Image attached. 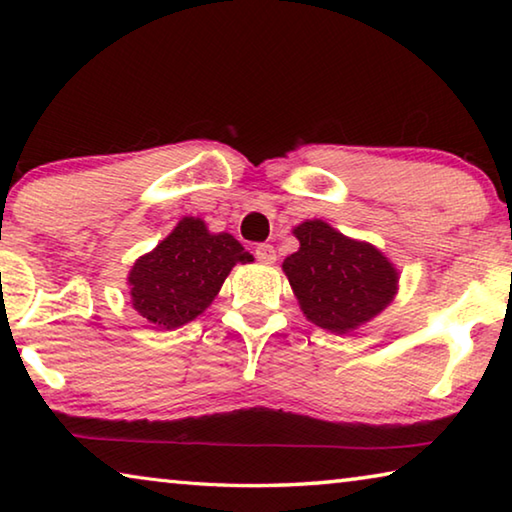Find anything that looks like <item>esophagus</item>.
<instances>
[{
  "label": "esophagus",
  "instance_id": "esophagus-1",
  "mask_svg": "<svg viewBox=\"0 0 512 512\" xmlns=\"http://www.w3.org/2000/svg\"><path fill=\"white\" fill-rule=\"evenodd\" d=\"M255 257H257V262H262V264H273L275 262V248L271 246V244H259L257 248H255Z\"/></svg>",
  "mask_w": 512,
  "mask_h": 512
}]
</instances>
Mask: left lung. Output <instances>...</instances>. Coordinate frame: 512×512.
<instances>
[{
	"instance_id": "left-lung-1",
	"label": "left lung",
	"mask_w": 512,
	"mask_h": 512,
	"mask_svg": "<svg viewBox=\"0 0 512 512\" xmlns=\"http://www.w3.org/2000/svg\"><path fill=\"white\" fill-rule=\"evenodd\" d=\"M300 248L282 262L293 296L311 323L348 334L391 305L400 271L377 246L345 237L320 219L293 228Z\"/></svg>"
}]
</instances>
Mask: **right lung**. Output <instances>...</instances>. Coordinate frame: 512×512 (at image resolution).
Segmentation results:
<instances>
[{"label":"right lung","instance_id":"1","mask_svg":"<svg viewBox=\"0 0 512 512\" xmlns=\"http://www.w3.org/2000/svg\"><path fill=\"white\" fill-rule=\"evenodd\" d=\"M250 262L253 255L228 232H210L198 216H183L128 271L133 309L162 329L183 327L212 305L232 268Z\"/></svg>","mask_w":512,"mask_h":512}]
</instances>
